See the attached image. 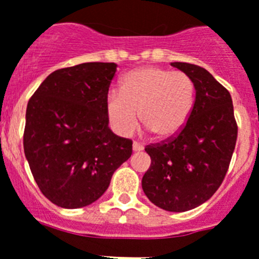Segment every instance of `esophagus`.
Here are the masks:
<instances>
[{
	"instance_id": "esophagus-1",
	"label": "esophagus",
	"mask_w": 259,
	"mask_h": 259,
	"mask_svg": "<svg viewBox=\"0 0 259 259\" xmlns=\"http://www.w3.org/2000/svg\"><path fill=\"white\" fill-rule=\"evenodd\" d=\"M143 145L140 142H133V151L134 153H138V151H142Z\"/></svg>"
}]
</instances>
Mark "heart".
Returning <instances> with one entry per match:
<instances>
[{
  "instance_id": "1",
  "label": "heart",
  "mask_w": 259,
  "mask_h": 259,
  "mask_svg": "<svg viewBox=\"0 0 259 259\" xmlns=\"http://www.w3.org/2000/svg\"><path fill=\"white\" fill-rule=\"evenodd\" d=\"M195 84L184 72L142 67L126 73L121 92L106 95L105 109L119 136H129L140 119L158 140H170L183 130L195 105Z\"/></svg>"
}]
</instances>
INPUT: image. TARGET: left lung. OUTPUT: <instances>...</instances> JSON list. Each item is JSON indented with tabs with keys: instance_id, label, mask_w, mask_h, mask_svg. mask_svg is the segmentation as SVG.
I'll return each mask as SVG.
<instances>
[{
	"instance_id": "left-lung-1",
	"label": "left lung",
	"mask_w": 259,
	"mask_h": 259,
	"mask_svg": "<svg viewBox=\"0 0 259 259\" xmlns=\"http://www.w3.org/2000/svg\"><path fill=\"white\" fill-rule=\"evenodd\" d=\"M195 84V105L175 138L149 145L150 168L142 190L156 207L186 212L213 196L223 183L237 141L232 97L208 72L190 63H171Z\"/></svg>"
}]
</instances>
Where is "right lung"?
<instances>
[{
  "label": "right lung",
  "instance_id": "obj_1",
  "mask_svg": "<svg viewBox=\"0 0 259 259\" xmlns=\"http://www.w3.org/2000/svg\"><path fill=\"white\" fill-rule=\"evenodd\" d=\"M116 63H82L46 77L26 109L23 149L32 177L50 201L87 207L108 190L133 142L109 129L105 99Z\"/></svg>",
  "mask_w": 259,
  "mask_h": 259
}]
</instances>
